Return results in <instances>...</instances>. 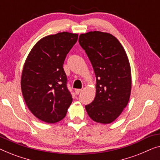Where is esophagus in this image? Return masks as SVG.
Here are the masks:
<instances>
[{
  "mask_svg": "<svg viewBox=\"0 0 160 160\" xmlns=\"http://www.w3.org/2000/svg\"><path fill=\"white\" fill-rule=\"evenodd\" d=\"M75 93L76 94H79L81 91H82V89H75Z\"/></svg>",
  "mask_w": 160,
  "mask_h": 160,
  "instance_id": "1",
  "label": "esophagus"
}]
</instances>
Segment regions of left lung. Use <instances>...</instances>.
Segmentation results:
<instances>
[{
	"label": "left lung",
	"instance_id": "left-lung-1",
	"mask_svg": "<svg viewBox=\"0 0 160 160\" xmlns=\"http://www.w3.org/2000/svg\"><path fill=\"white\" fill-rule=\"evenodd\" d=\"M79 43L91 61L96 78L94 100L85 105L93 121L108 124L127 106L131 91V72L123 47L109 33L93 31L79 37Z\"/></svg>",
	"mask_w": 160,
	"mask_h": 160
}]
</instances>
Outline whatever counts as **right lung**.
I'll return each instance as SVG.
<instances>
[{
    "mask_svg": "<svg viewBox=\"0 0 160 160\" xmlns=\"http://www.w3.org/2000/svg\"><path fill=\"white\" fill-rule=\"evenodd\" d=\"M67 32L46 36L35 45L22 71L21 87L30 112L40 120L55 123L66 116L72 102L63 68L65 58L78 40Z\"/></svg>",
    "mask_w": 160,
    "mask_h": 160,
    "instance_id": "1",
    "label": "right lung"
}]
</instances>
